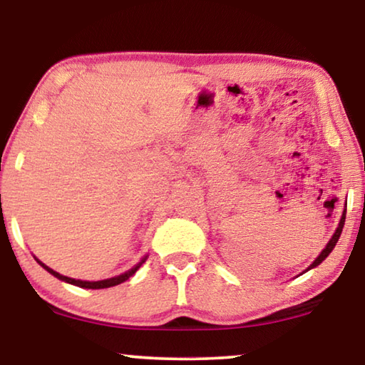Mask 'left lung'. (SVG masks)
I'll list each match as a JSON object with an SVG mask.
<instances>
[{"label": "left lung", "mask_w": 365, "mask_h": 365, "mask_svg": "<svg viewBox=\"0 0 365 365\" xmlns=\"http://www.w3.org/2000/svg\"><path fill=\"white\" fill-rule=\"evenodd\" d=\"M344 222H346V209H344V212H342V217H341V221H339V226H337V229H336V232H334V236L331 237V241L327 242V246L322 249V252L319 254V256L316 257V261H314L311 266H309L306 271H309V269H312V267H317L319 264H321L324 259H326L329 254L332 252V249L336 247V244H337V241H339V237H341V234H342V227H344ZM304 271V272H306Z\"/></svg>", "instance_id": "1"}]
</instances>
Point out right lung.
Segmentation results:
<instances>
[{"instance_id":"obj_1","label":"right lung","mask_w":365,"mask_h":365,"mask_svg":"<svg viewBox=\"0 0 365 365\" xmlns=\"http://www.w3.org/2000/svg\"><path fill=\"white\" fill-rule=\"evenodd\" d=\"M34 259H36V257H34ZM146 259H148V256H146V257H143V261H141V262L136 264V266H134L133 269H129L128 272L121 274V276H116V277H111V279H104V281H81V279H71V277H68V276H63V274H59V272H56V271H53L51 267H48L46 264H43L41 261H39V259H36V261H38L39 266L46 269V271H48L49 274H53L54 277H58L59 281H64V282H68V284H73V286L84 287V289H106V287L118 286V284H121V282H124V281H128V279L131 277L133 274H136L138 269L143 266V262H146Z\"/></svg>"}]
</instances>
